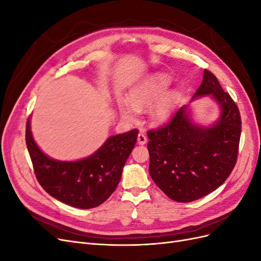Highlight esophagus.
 <instances>
[{"mask_svg": "<svg viewBox=\"0 0 261 261\" xmlns=\"http://www.w3.org/2000/svg\"><path fill=\"white\" fill-rule=\"evenodd\" d=\"M137 140H138V144H139V145H145V144L147 143V136L145 135V133L140 132V133L138 134Z\"/></svg>", "mask_w": 261, "mask_h": 261, "instance_id": "1", "label": "esophagus"}]
</instances>
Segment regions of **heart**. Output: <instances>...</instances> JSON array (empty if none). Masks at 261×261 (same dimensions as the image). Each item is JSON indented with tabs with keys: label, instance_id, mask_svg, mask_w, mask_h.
Masks as SVG:
<instances>
[{
	"label": "heart",
	"instance_id": "heart-1",
	"mask_svg": "<svg viewBox=\"0 0 261 261\" xmlns=\"http://www.w3.org/2000/svg\"><path fill=\"white\" fill-rule=\"evenodd\" d=\"M172 83L171 77L167 74H156L149 80L135 87L128 93V101L132 106L126 102H120L121 115L127 121H135L137 111H143L146 108L152 106L163 93L168 90ZM178 93L176 91H169L150 111V120L152 124H162L173 113Z\"/></svg>",
	"mask_w": 261,
	"mask_h": 261
}]
</instances>
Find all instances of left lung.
<instances>
[{"mask_svg": "<svg viewBox=\"0 0 261 261\" xmlns=\"http://www.w3.org/2000/svg\"><path fill=\"white\" fill-rule=\"evenodd\" d=\"M210 94L221 108L211 127L192 123L187 107H181L161 127L147 133L149 173L169 198L191 202L222 185L233 171L239 154L242 120L240 110L210 70L194 97Z\"/></svg>", "mask_w": 261, "mask_h": 261, "instance_id": "8db88e82", "label": "left lung"}]
</instances>
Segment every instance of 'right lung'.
I'll list each match as a JSON object with an SVG mask.
<instances>
[{
	"mask_svg": "<svg viewBox=\"0 0 261 261\" xmlns=\"http://www.w3.org/2000/svg\"><path fill=\"white\" fill-rule=\"evenodd\" d=\"M138 129L107 139L86 159L64 162L46 156L26 125V145L36 177L44 191L68 206L90 209L103 203L118 184L124 164L136 144Z\"/></svg>",
	"mask_w": 261,
	"mask_h": 261,
	"instance_id": "1",
	"label": "right lung"
}]
</instances>
